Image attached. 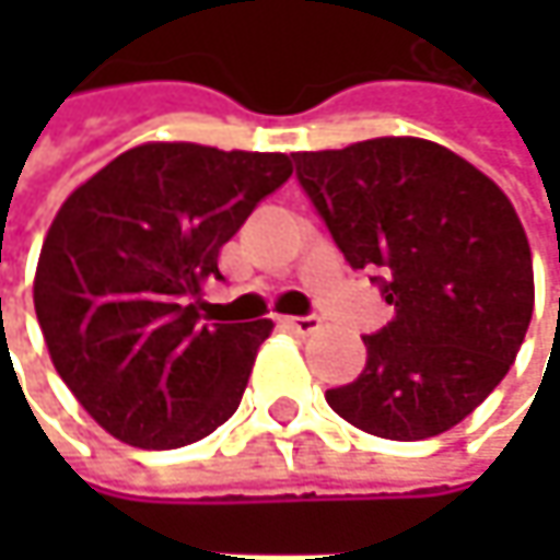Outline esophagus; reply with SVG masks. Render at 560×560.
<instances>
[{
	"instance_id": "esophagus-1",
	"label": "esophagus",
	"mask_w": 560,
	"mask_h": 560,
	"mask_svg": "<svg viewBox=\"0 0 560 560\" xmlns=\"http://www.w3.org/2000/svg\"><path fill=\"white\" fill-rule=\"evenodd\" d=\"M283 327H290L292 334H299V336H312L317 334L324 324H320V317L308 314V317H283Z\"/></svg>"
}]
</instances>
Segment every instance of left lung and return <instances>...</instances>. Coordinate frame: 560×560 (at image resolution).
I'll return each instance as SVG.
<instances>
[{"label":"left lung","mask_w":560,"mask_h":560,"mask_svg":"<svg viewBox=\"0 0 560 560\" xmlns=\"http://www.w3.org/2000/svg\"><path fill=\"white\" fill-rule=\"evenodd\" d=\"M299 184L355 270H376L396 317L364 336L336 415L383 440L462 423L508 374L533 317V255L514 205L462 155L418 137L292 152Z\"/></svg>","instance_id":"left-lung-1"}]
</instances>
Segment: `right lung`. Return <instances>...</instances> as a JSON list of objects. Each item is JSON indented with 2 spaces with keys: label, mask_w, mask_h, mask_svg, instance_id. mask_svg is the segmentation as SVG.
I'll return each instance as SVG.
<instances>
[{
  "label": "right lung",
  "mask_w": 560,
  "mask_h": 560,
  "mask_svg": "<svg viewBox=\"0 0 560 560\" xmlns=\"http://www.w3.org/2000/svg\"><path fill=\"white\" fill-rule=\"evenodd\" d=\"M283 152L142 142L61 202L43 240L33 308L83 411L137 448L214 433L246 393L273 324H202L218 255L290 180Z\"/></svg>",
  "instance_id": "right-lung-1"
}]
</instances>
